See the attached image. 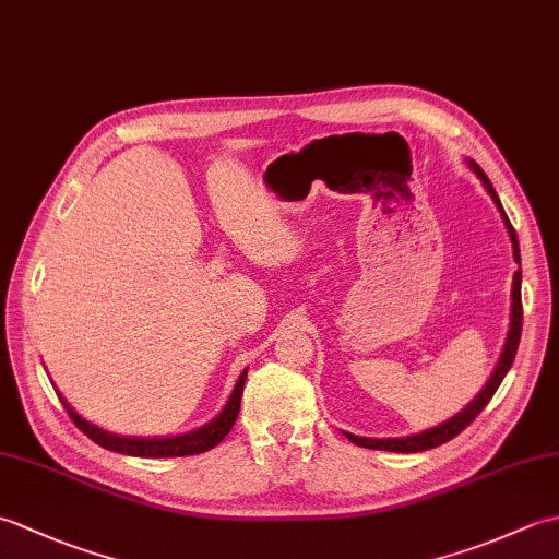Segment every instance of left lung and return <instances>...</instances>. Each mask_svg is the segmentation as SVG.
I'll list each match as a JSON object with an SVG mask.
<instances>
[{
  "label": "left lung",
  "instance_id": "1",
  "mask_svg": "<svg viewBox=\"0 0 559 559\" xmlns=\"http://www.w3.org/2000/svg\"><path fill=\"white\" fill-rule=\"evenodd\" d=\"M471 170L478 175V180L483 182V187L488 189L490 199L495 201V206L500 209L502 213V221L507 225V233L509 237H512V249H514V261L516 264H521V254H519V240H516V233L512 228V223H509L507 213L500 204V197H497L492 182L488 180V175H485L480 170V165L476 160H468ZM521 322H524V310H521V269L514 273V283H512V322H509V334H507V341H504V348H502V355H500V362H497L495 372L490 374L488 384L483 386L480 394L473 399L466 408H463L461 413H456L454 418H449L447 423L437 425V427H430V430L425 432H418V435H411V437H394V439H372V437H358V435H350V432H343L346 435L353 444L358 447H367V449H384V451H399V454H415V451H425V449H432V447H439L449 442V439H454L459 432L466 430V427L478 418V413L488 406L490 399L495 396L497 386L502 384L504 374L509 372V367H512L514 362V355H516V348H519V338H521Z\"/></svg>",
  "mask_w": 559,
  "mask_h": 559
}]
</instances>
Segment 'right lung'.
Segmentation results:
<instances>
[{
	"label": "right lung",
	"instance_id": "1",
	"mask_svg": "<svg viewBox=\"0 0 559 559\" xmlns=\"http://www.w3.org/2000/svg\"><path fill=\"white\" fill-rule=\"evenodd\" d=\"M245 379L247 370L237 379V384L233 389V394L225 403V408L213 418L211 423L197 427L192 432L185 435H175V437H122V435H112L103 427L88 423L86 418L69 406V403L59 396L62 406L71 415V420L79 427V430L91 437L93 442L100 444L103 449L117 451V454H127V456H144V459H165V456H194L201 454V451H209L216 447L221 439L233 430V425L237 420V413H240V401H242V389H245Z\"/></svg>",
	"mask_w": 559,
	"mask_h": 559
}]
</instances>
